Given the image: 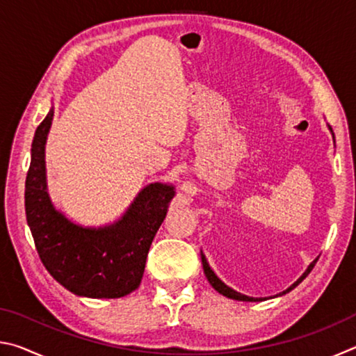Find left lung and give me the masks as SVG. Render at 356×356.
<instances>
[{
  "label": "left lung",
  "mask_w": 356,
  "mask_h": 356,
  "mask_svg": "<svg viewBox=\"0 0 356 356\" xmlns=\"http://www.w3.org/2000/svg\"><path fill=\"white\" fill-rule=\"evenodd\" d=\"M316 262H317V259L314 262H312L309 267H308V270H306V272L300 276V280H297L293 282V284L287 289V291H284L282 293H286V292H289V291H292L293 287H297L301 281H303L306 276L309 275V272L312 268H314V265H316ZM202 267H204V273H206V276H207V280H209V282L210 284H212V287L215 289V291H218L220 293H222L225 295V297H227V298H234V300H238V301H257V298H251V297H246V295H242V293H238V292H236L234 291V289H231V287H227L225 282H222L218 276H216L213 272H212V268L209 267V264H207V259H206V256L202 254Z\"/></svg>",
  "instance_id": "8db88e82"
}]
</instances>
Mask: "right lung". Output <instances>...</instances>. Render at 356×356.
<instances>
[{
  "instance_id": "obj_1",
  "label": "right lung",
  "mask_w": 356,
  "mask_h": 356,
  "mask_svg": "<svg viewBox=\"0 0 356 356\" xmlns=\"http://www.w3.org/2000/svg\"><path fill=\"white\" fill-rule=\"evenodd\" d=\"M53 108L35 130L25 182V212L35 250L53 278L89 298H119L138 289L150 245L166 216L174 188L150 184L111 226L70 222L53 207L45 182V141Z\"/></svg>"
}]
</instances>
